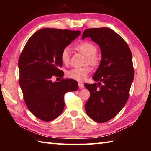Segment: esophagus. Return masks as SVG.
<instances>
[{"label":"esophagus","mask_w":151,"mask_h":151,"mask_svg":"<svg viewBox=\"0 0 151 151\" xmlns=\"http://www.w3.org/2000/svg\"><path fill=\"white\" fill-rule=\"evenodd\" d=\"M78 87H79V88H80V89H82L83 88H84V84L83 83H78Z\"/></svg>","instance_id":"obj_1"}]
</instances>
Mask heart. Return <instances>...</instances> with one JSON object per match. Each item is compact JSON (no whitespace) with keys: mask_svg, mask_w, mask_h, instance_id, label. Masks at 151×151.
Instances as JSON below:
<instances>
[{"mask_svg":"<svg viewBox=\"0 0 151 151\" xmlns=\"http://www.w3.org/2000/svg\"><path fill=\"white\" fill-rule=\"evenodd\" d=\"M76 50L86 57V61L92 66H96L100 63L99 56L96 55L98 48L93 43L85 41L78 44L76 47ZM60 58L63 64L68 65L70 62V48L65 47L63 48L60 54ZM91 72V68L89 66H85L81 68H73L66 71V75L68 78L78 81H83Z\"/></svg>","mask_w":151,"mask_h":151,"instance_id":"b5f03b06","label":"heart"}]
</instances>
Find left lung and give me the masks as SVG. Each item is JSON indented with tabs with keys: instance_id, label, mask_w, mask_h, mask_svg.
Masks as SVG:
<instances>
[{
	"instance_id": "1",
	"label": "left lung",
	"mask_w": 151,
	"mask_h": 151,
	"mask_svg": "<svg viewBox=\"0 0 151 151\" xmlns=\"http://www.w3.org/2000/svg\"><path fill=\"white\" fill-rule=\"evenodd\" d=\"M90 37L101 50L102 59L93 79L85 84L90 97L85 107L93 121L105 122L114 118L127 102L134 78L132 53L125 40L108 28L86 29L82 39Z\"/></svg>"
}]
</instances>
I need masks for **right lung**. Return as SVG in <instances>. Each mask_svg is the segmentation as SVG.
Wrapping results in <instances>:
<instances>
[{
  "mask_svg": "<svg viewBox=\"0 0 151 151\" xmlns=\"http://www.w3.org/2000/svg\"><path fill=\"white\" fill-rule=\"evenodd\" d=\"M79 30L42 29L28 40L19 59V84L29 111L43 121H52L62 113L65 94L78 90L77 82L63 78L60 54L63 48L78 37Z\"/></svg>",
  "mask_w": 151,
  "mask_h": 151,
  "instance_id": "add662e5",
  "label": "right lung"
}]
</instances>
